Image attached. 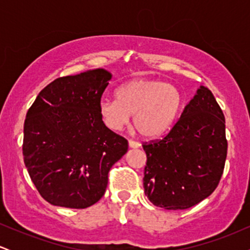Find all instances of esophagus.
<instances>
[{
    "instance_id": "34e87169",
    "label": "esophagus",
    "mask_w": 250,
    "mask_h": 250,
    "mask_svg": "<svg viewBox=\"0 0 250 250\" xmlns=\"http://www.w3.org/2000/svg\"><path fill=\"white\" fill-rule=\"evenodd\" d=\"M141 146V143L134 141V140H129V147L130 148H139Z\"/></svg>"
}]
</instances>
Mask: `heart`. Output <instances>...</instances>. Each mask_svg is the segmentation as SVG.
<instances>
[{
  "label": "heart",
  "instance_id": "heart-1",
  "mask_svg": "<svg viewBox=\"0 0 250 250\" xmlns=\"http://www.w3.org/2000/svg\"><path fill=\"white\" fill-rule=\"evenodd\" d=\"M116 97H105L99 104L102 120L119 130L133 115L134 129L143 137H156L168 130L183 104L180 89L150 79H136L116 90Z\"/></svg>",
  "mask_w": 250,
  "mask_h": 250
}]
</instances>
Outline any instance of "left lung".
Listing matches in <instances>:
<instances>
[{
    "label": "left lung",
    "instance_id": "obj_1",
    "mask_svg": "<svg viewBox=\"0 0 250 250\" xmlns=\"http://www.w3.org/2000/svg\"><path fill=\"white\" fill-rule=\"evenodd\" d=\"M142 147L143 187L153 205L182 210L208 197L219 186L228 148L225 115L213 93L201 87L169 133Z\"/></svg>",
    "mask_w": 250,
    "mask_h": 250
}]
</instances>
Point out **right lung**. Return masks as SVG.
Here are the masks:
<instances>
[{
	"instance_id": "1",
	"label": "right lung",
	"mask_w": 250,
	"mask_h": 250,
	"mask_svg": "<svg viewBox=\"0 0 250 250\" xmlns=\"http://www.w3.org/2000/svg\"><path fill=\"white\" fill-rule=\"evenodd\" d=\"M111 75L104 69L54 80L37 95L24 121V165L53 206L83 209L105 193L111 167L128 141L102 121L99 104Z\"/></svg>"
}]
</instances>
